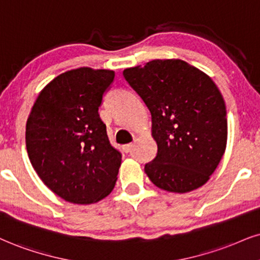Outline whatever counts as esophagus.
<instances>
[{"instance_id": "obj_1", "label": "esophagus", "mask_w": 260, "mask_h": 260, "mask_svg": "<svg viewBox=\"0 0 260 260\" xmlns=\"http://www.w3.org/2000/svg\"><path fill=\"white\" fill-rule=\"evenodd\" d=\"M131 148H133V143H127V145H124L123 146V150L125 153H129Z\"/></svg>"}]
</instances>
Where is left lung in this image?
<instances>
[{
    "label": "left lung",
    "mask_w": 260,
    "mask_h": 260,
    "mask_svg": "<svg viewBox=\"0 0 260 260\" xmlns=\"http://www.w3.org/2000/svg\"><path fill=\"white\" fill-rule=\"evenodd\" d=\"M124 78L152 114L158 153L145 165L153 184L172 193L204 185L225 152L223 96L206 73L179 59L124 70Z\"/></svg>",
    "instance_id": "8db88e82"
}]
</instances>
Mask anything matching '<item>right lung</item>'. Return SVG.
Segmentation results:
<instances>
[{"label": "right lung", "instance_id": "right-lung-1", "mask_svg": "<svg viewBox=\"0 0 260 260\" xmlns=\"http://www.w3.org/2000/svg\"><path fill=\"white\" fill-rule=\"evenodd\" d=\"M114 79L90 67L61 73L40 92L26 123V149L50 190L72 204L98 203L113 190L121 164L99 114Z\"/></svg>", "mask_w": 260, "mask_h": 260}]
</instances>
